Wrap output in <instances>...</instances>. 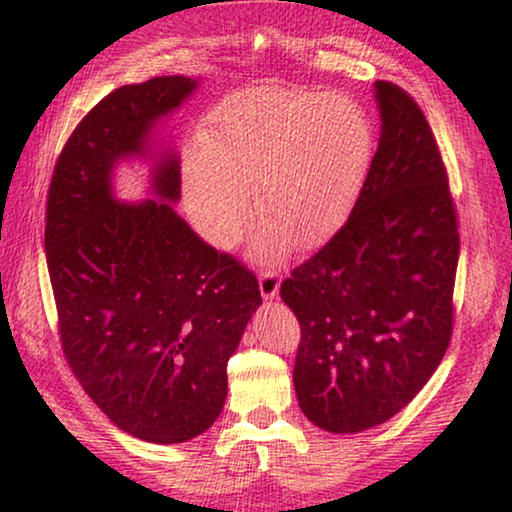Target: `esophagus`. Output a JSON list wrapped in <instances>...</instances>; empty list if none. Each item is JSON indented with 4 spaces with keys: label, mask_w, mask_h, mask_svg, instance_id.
<instances>
[{
    "label": "esophagus",
    "mask_w": 512,
    "mask_h": 512,
    "mask_svg": "<svg viewBox=\"0 0 512 512\" xmlns=\"http://www.w3.org/2000/svg\"><path fill=\"white\" fill-rule=\"evenodd\" d=\"M258 289L265 300H272L279 291V272L275 268H263L258 272Z\"/></svg>",
    "instance_id": "1"
}]
</instances>
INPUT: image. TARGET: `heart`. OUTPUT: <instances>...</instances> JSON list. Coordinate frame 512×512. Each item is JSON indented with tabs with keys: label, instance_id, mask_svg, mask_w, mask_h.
<instances>
[{
	"label": "heart",
	"instance_id": "1",
	"mask_svg": "<svg viewBox=\"0 0 512 512\" xmlns=\"http://www.w3.org/2000/svg\"><path fill=\"white\" fill-rule=\"evenodd\" d=\"M368 118L354 100L289 88H256L219 104L184 163V202L214 247H233L251 219V188L265 214L256 261L275 263L291 235L310 249L352 209L366 177Z\"/></svg>",
	"mask_w": 512,
	"mask_h": 512
}]
</instances>
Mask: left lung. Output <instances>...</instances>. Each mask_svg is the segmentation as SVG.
Instances as JSON below:
<instances>
[{
    "instance_id": "obj_1",
    "label": "left lung",
    "mask_w": 512,
    "mask_h": 512,
    "mask_svg": "<svg viewBox=\"0 0 512 512\" xmlns=\"http://www.w3.org/2000/svg\"><path fill=\"white\" fill-rule=\"evenodd\" d=\"M382 135L352 214L279 289L300 324L293 387L312 424L366 431L403 410L450 347L459 221L431 125L377 81Z\"/></svg>"
}]
</instances>
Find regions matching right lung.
<instances>
[{"label": "right lung", "mask_w": 512, "mask_h": 512, "mask_svg": "<svg viewBox=\"0 0 512 512\" xmlns=\"http://www.w3.org/2000/svg\"><path fill=\"white\" fill-rule=\"evenodd\" d=\"M198 81L156 76L121 86L76 125L46 202V263L62 352L118 429L146 443H186L214 424L228 359L261 305L258 279L174 212L179 160L153 170L160 200L118 202L111 172L144 156L149 132Z\"/></svg>", "instance_id": "1"}]
</instances>
